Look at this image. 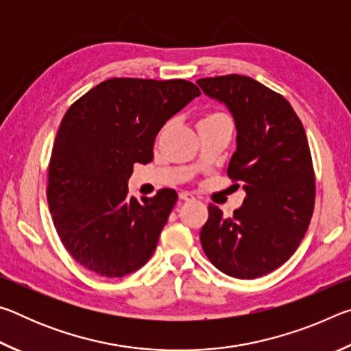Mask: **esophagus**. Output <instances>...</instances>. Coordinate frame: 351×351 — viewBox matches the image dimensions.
Here are the masks:
<instances>
[{"instance_id":"obj_1","label":"esophagus","mask_w":351,"mask_h":351,"mask_svg":"<svg viewBox=\"0 0 351 351\" xmlns=\"http://www.w3.org/2000/svg\"><path fill=\"white\" fill-rule=\"evenodd\" d=\"M180 199H182V201H187V203H190V201H195V197H193L192 193L181 192V193H180Z\"/></svg>"}]
</instances>
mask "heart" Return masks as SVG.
I'll return each mask as SVG.
<instances>
[{
	"label": "heart",
	"mask_w": 351,
	"mask_h": 351,
	"mask_svg": "<svg viewBox=\"0 0 351 351\" xmlns=\"http://www.w3.org/2000/svg\"><path fill=\"white\" fill-rule=\"evenodd\" d=\"M228 121H229V119L226 117L223 112L210 111V112H204V114L201 116L199 122H198V127L210 125V123H218V122H228Z\"/></svg>",
	"instance_id": "b5f03b06"
}]
</instances>
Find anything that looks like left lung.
I'll return each mask as SVG.
<instances>
[{"mask_svg":"<svg viewBox=\"0 0 351 351\" xmlns=\"http://www.w3.org/2000/svg\"><path fill=\"white\" fill-rule=\"evenodd\" d=\"M197 83L232 112L237 152L228 176L246 192L230 218L209 204L201 246L224 274L266 276L295 252L313 217L316 178L305 128L282 94L251 77L229 74Z\"/></svg>","mask_w":351,"mask_h":351,"instance_id":"left-lung-1","label":"left lung"}]
</instances>
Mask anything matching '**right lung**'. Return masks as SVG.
I'll return each instance as SVG.
<instances>
[{"label": "right lung", "instance_id": "right-lung-1", "mask_svg": "<svg viewBox=\"0 0 351 351\" xmlns=\"http://www.w3.org/2000/svg\"><path fill=\"white\" fill-rule=\"evenodd\" d=\"M201 94L192 82L114 77L75 100L63 116L47 169V204L63 246L102 277H123L152 257L176 204L162 189L128 197L136 162L153 159L165 122Z\"/></svg>", "mask_w": 351, "mask_h": 351}]
</instances>
